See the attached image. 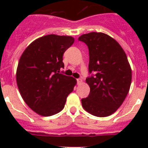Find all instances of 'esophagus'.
I'll return each mask as SVG.
<instances>
[{
	"label": "esophagus",
	"instance_id": "esophagus-1",
	"mask_svg": "<svg viewBox=\"0 0 148 148\" xmlns=\"http://www.w3.org/2000/svg\"><path fill=\"white\" fill-rule=\"evenodd\" d=\"M82 83V79H81V78H78V79H77V84H81Z\"/></svg>",
	"mask_w": 148,
	"mask_h": 148
}]
</instances>
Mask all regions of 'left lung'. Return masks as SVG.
Returning a JSON list of instances; mask_svg holds the SVG:
<instances>
[{
    "label": "left lung",
    "instance_id": "obj_1",
    "mask_svg": "<svg viewBox=\"0 0 148 148\" xmlns=\"http://www.w3.org/2000/svg\"><path fill=\"white\" fill-rule=\"evenodd\" d=\"M78 40L88 47L90 86L88 97L82 99V107L89 113L106 117L115 113L130 90L132 71L126 53L114 38L102 32L84 34Z\"/></svg>",
    "mask_w": 148,
    "mask_h": 148
}]
</instances>
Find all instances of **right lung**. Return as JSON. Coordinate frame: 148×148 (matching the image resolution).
Returning a JSON list of instances; mask_svg holds the SVG:
<instances>
[{"label": "right lung", "instance_id": "1", "mask_svg": "<svg viewBox=\"0 0 148 148\" xmlns=\"http://www.w3.org/2000/svg\"><path fill=\"white\" fill-rule=\"evenodd\" d=\"M74 38L52 34L36 39L23 51L16 72L21 97L35 113L50 116L64 108L66 98L76 80L60 73L63 54L74 43Z\"/></svg>", "mask_w": 148, "mask_h": 148}]
</instances>
